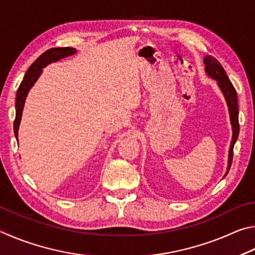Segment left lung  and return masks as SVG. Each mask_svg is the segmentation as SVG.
<instances>
[{"label": "left lung", "instance_id": "obj_1", "mask_svg": "<svg viewBox=\"0 0 255 255\" xmlns=\"http://www.w3.org/2000/svg\"><path fill=\"white\" fill-rule=\"evenodd\" d=\"M204 64H205V70L209 77L217 80L218 87L221 88L222 93L224 94L225 101L229 106L230 112V120L232 124V131H233V136H232L231 146H230V152H229V164H227V170L225 176L229 173L232 160H233V148L236 140L239 137L240 132V124H239V104H238V94L233 85H232L229 76L226 75L224 68L220 64L216 58L212 56H206L204 58ZM224 176V177H225Z\"/></svg>", "mask_w": 255, "mask_h": 255}]
</instances>
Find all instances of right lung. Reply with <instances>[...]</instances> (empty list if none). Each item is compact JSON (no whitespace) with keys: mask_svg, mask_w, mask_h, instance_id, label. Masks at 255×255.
I'll list each match as a JSON object with an SVG mask.
<instances>
[{"mask_svg":"<svg viewBox=\"0 0 255 255\" xmlns=\"http://www.w3.org/2000/svg\"><path fill=\"white\" fill-rule=\"evenodd\" d=\"M76 53V49L65 47V48H51L43 52L41 56L38 57L37 59L34 60L32 65L29 67V69L26 70V73L22 80L19 88H17L16 92V98H15V120H14V135L17 139V130H19L20 127V121L22 116V111H23L24 102L26 95L30 91V88L33 86L34 83L37 82L39 76L42 73V68L48 66L51 62L58 61L62 58L68 57Z\"/></svg>","mask_w":255,"mask_h":255,"instance_id":"add662e5","label":"right lung"}]
</instances>
